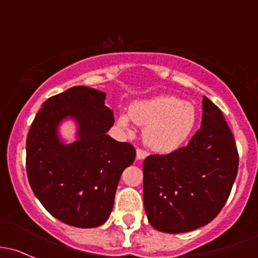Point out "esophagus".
<instances>
[{
    "mask_svg": "<svg viewBox=\"0 0 258 258\" xmlns=\"http://www.w3.org/2000/svg\"><path fill=\"white\" fill-rule=\"evenodd\" d=\"M148 156V152L145 150H141V148H137V154H136V158L137 159H145L146 157Z\"/></svg>",
    "mask_w": 258,
    "mask_h": 258,
    "instance_id": "esophagus-1",
    "label": "esophagus"
}]
</instances>
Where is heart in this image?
I'll return each mask as SVG.
<instances>
[{"mask_svg":"<svg viewBox=\"0 0 258 258\" xmlns=\"http://www.w3.org/2000/svg\"><path fill=\"white\" fill-rule=\"evenodd\" d=\"M131 121L143 130V140L158 153L177 151L193 134L198 112L190 102L175 96L152 97L131 105L128 113H120L117 122L124 131H131Z\"/></svg>","mask_w":258,"mask_h":258,"instance_id":"heart-1","label":"heart"}]
</instances>
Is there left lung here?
I'll return each instance as SVG.
<instances>
[{
    "instance_id": "obj_1",
    "label": "left lung",
    "mask_w": 258,
    "mask_h": 258,
    "mask_svg": "<svg viewBox=\"0 0 258 258\" xmlns=\"http://www.w3.org/2000/svg\"><path fill=\"white\" fill-rule=\"evenodd\" d=\"M238 153L220 108L203 99V117L185 147L151 154L143 162V202L148 221L168 234L213 221L231 193Z\"/></svg>"
}]
</instances>
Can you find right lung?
Masks as SVG:
<instances>
[{
	"mask_svg": "<svg viewBox=\"0 0 258 258\" xmlns=\"http://www.w3.org/2000/svg\"><path fill=\"white\" fill-rule=\"evenodd\" d=\"M105 97L88 86L51 96L27 136L26 169L32 190L54 218L75 227H96L107 220L122 172L136 157L131 143L106 135L115 120ZM68 117L77 121L78 140L64 145L57 126Z\"/></svg>",
	"mask_w": 258,
	"mask_h": 258,
	"instance_id": "obj_1",
	"label": "right lung"
}]
</instances>
